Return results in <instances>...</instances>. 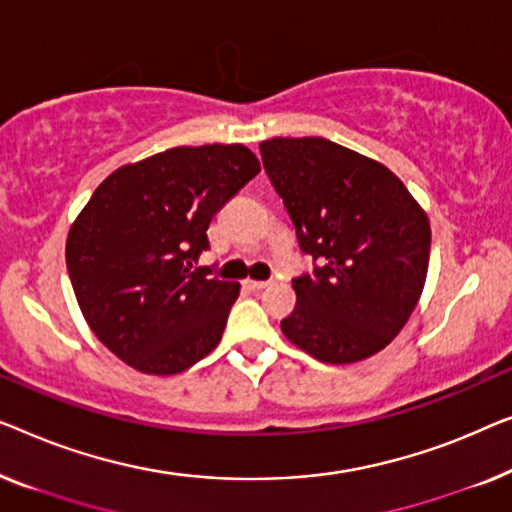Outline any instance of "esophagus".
Listing matches in <instances>:
<instances>
[{
    "label": "esophagus",
    "mask_w": 512,
    "mask_h": 512,
    "mask_svg": "<svg viewBox=\"0 0 512 512\" xmlns=\"http://www.w3.org/2000/svg\"><path fill=\"white\" fill-rule=\"evenodd\" d=\"M269 285H271L269 280H246V287H248V290H253V292L264 290V287H269Z\"/></svg>",
    "instance_id": "esophagus-1"
}]
</instances>
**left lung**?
<instances>
[{
	"label": "left lung",
	"mask_w": 512,
	"mask_h": 512,
	"mask_svg": "<svg viewBox=\"0 0 512 512\" xmlns=\"http://www.w3.org/2000/svg\"><path fill=\"white\" fill-rule=\"evenodd\" d=\"M259 153L313 271L292 278L283 334L325 364L383 350L406 325L429 269L427 213L376 160L322 136L269 139Z\"/></svg>",
	"instance_id": "left-lung-1"
}]
</instances>
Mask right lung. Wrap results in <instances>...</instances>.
<instances>
[{"label":"right lung","instance_id":"add662e5","mask_svg":"<svg viewBox=\"0 0 512 512\" xmlns=\"http://www.w3.org/2000/svg\"><path fill=\"white\" fill-rule=\"evenodd\" d=\"M259 174L241 143L181 146L106 178L67 239V271L95 336L141 373L174 376L220 343L241 285L192 269L213 215Z\"/></svg>","mask_w":512,"mask_h":512}]
</instances>
